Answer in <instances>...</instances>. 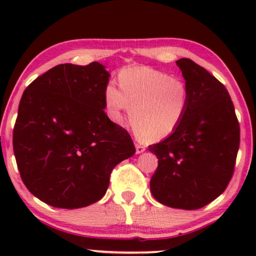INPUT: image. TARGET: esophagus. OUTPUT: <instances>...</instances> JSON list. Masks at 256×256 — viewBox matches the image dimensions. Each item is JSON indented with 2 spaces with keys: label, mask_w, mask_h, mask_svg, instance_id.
I'll return each instance as SVG.
<instances>
[{
  "label": "esophagus",
  "mask_w": 256,
  "mask_h": 256,
  "mask_svg": "<svg viewBox=\"0 0 256 256\" xmlns=\"http://www.w3.org/2000/svg\"><path fill=\"white\" fill-rule=\"evenodd\" d=\"M146 150V146L143 144H136V152L137 154H140V152H143Z\"/></svg>",
  "instance_id": "esophagus-1"
}]
</instances>
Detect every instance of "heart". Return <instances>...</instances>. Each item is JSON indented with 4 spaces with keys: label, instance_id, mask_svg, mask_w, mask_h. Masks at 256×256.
Returning <instances> with one entry per match:
<instances>
[{
    "label": "heart",
    "instance_id": "obj_1",
    "mask_svg": "<svg viewBox=\"0 0 256 256\" xmlns=\"http://www.w3.org/2000/svg\"><path fill=\"white\" fill-rule=\"evenodd\" d=\"M119 88L104 89V104L114 122L130 108L134 134L146 142H156L172 134L183 120L189 104V91L182 79L146 66L128 67L118 77Z\"/></svg>",
    "mask_w": 256,
    "mask_h": 256
}]
</instances>
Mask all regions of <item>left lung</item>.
<instances>
[{"label": "left lung", "instance_id": "left-lung-1", "mask_svg": "<svg viewBox=\"0 0 256 256\" xmlns=\"http://www.w3.org/2000/svg\"><path fill=\"white\" fill-rule=\"evenodd\" d=\"M176 64L189 91V104L171 136L149 146L158 158L150 190L168 207L198 210L230 183L240 148V122L224 84L190 58Z\"/></svg>", "mask_w": 256, "mask_h": 256}]
</instances>
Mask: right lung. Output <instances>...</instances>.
<instances>
[{
  "label": "right lung",
  "mask_w": 256,
  "mask_h": 256,
  "mask_svg": "<svg viewBox=\"0 0 256 256\" xmlns=\"http://www.w3.org/2000/svg\"><path fill=\"white\" fill-rule=\"evenodd\" d=\"M108 78L98 62L62 64L22 94L13 150L25 186L44 204L74 210L98 202L114 167L136 152L130 134L104 113Z\"/></svg>",
  "instance_id": "1"
}]
</instances>
